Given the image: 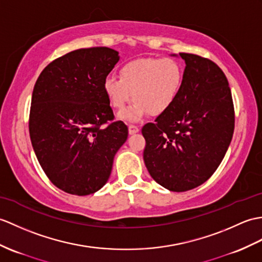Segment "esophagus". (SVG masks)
Instances as JSON below:
<instances>
[{
	"label": "esophagus",
	"instance_id": "34e87169",
	"mask_svg": "<svg viewBox=\"0 0 262 262\" xmlns=\"http://www.w3.org/2000/svg\"><path fill=\"white\" fill-rule=\"evenodd\" d=\"M128 129H129V134H135L139 130V127L136 125H129Z\"/></svg>",
	"mask_w": 262,
	"mask_h": 262
}]
</instances>
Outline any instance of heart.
Wrapping results in <instances>:
<instances>
[{"instance_id": "b5f03b06", "label": "heart", "mask_w": 262, "mask_h": 262, "mask_svg": "<svg viewBox=\"0 0 262 262\" xmlns=\"http://www.w3.org/2000/svg\"><path fill=\"white\" fill-rule=\"evenodd\" d=\"M184 82V67L173 58H143L125 63L119 78L109 76L103 80V93L111 106L121 111L125 120L137 121L149 112L157 116L173 106Z\"/></svg>"}]
</instances>
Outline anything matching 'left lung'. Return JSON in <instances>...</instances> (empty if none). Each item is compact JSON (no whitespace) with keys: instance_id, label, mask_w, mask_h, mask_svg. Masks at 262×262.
<instances>
[{"instance_id":"obj_1","label":"left lung","mask_w":262,"mask_h":262,"mask_svg":"<svg viewBox=\"0 0 262 262\" xmlns=\"http://www.w3.org/2000/svg\"><path fill=\"white\" fill-rule=\"evenodd\" d=\"M184 82L173 106L143 126L144 162L151 178L173 192L203 184L232 139L234 106L228 79L212 60L180 53Z\"/></svg>"}]
</instances>
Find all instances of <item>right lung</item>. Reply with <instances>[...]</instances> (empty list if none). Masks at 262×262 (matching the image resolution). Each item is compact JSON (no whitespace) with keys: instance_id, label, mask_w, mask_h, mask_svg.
I'll use <instances>...</instances> for the list:
<instances>
[{"instance_id":"add662e5","label":"right lung","mask_w":262,"mask_h":262,"mask_svg":"<svg viewBox=\"0 0 262 262\" xmlns=\"http://www.w3.org/2000/svg\"><path fill=\"white\" fill-rule=\"evenodd\" d=\"M118 60L107 47L78 49L54 59L36 79L30 138L48 179L67 193L88 195L105 185L128 137L102 88Z\"/></svg>"}]
</instances>
